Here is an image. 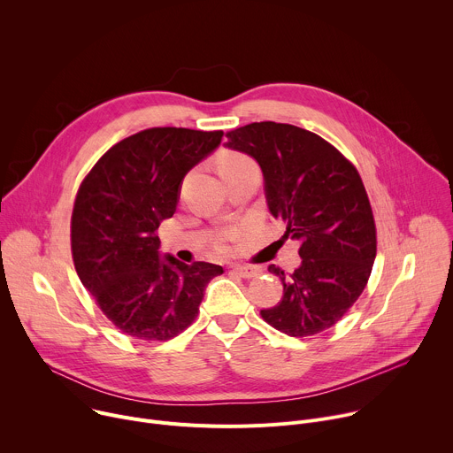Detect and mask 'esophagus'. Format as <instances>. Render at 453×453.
<instances>
[{
  "label": "esophagus",
  "instance_id": "esophagus-1",
  "mask_svg": "<svg viewBox=\"0 0 453 453\" xmlns=\"http://www.w3.org/2000/svg\"><path fill=\"white\" fill-rule=\"evenodd\" d=\"M231 273L240 276V278H245V280H250V278H256L257 274H260L262 271L256 269V267H243V265H233L231 267Z\"/></svg>",
  "mask_w": 453,
  "mask_h": 453
}]
</instances>
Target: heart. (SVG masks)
I'll use <instances>...</instances> for the list:
<instances>
[{"mask_svg": "<svg viewBox=\"0 0 453 453\" xmlns=\"http://www.w3.org/2000/svg\"><path fill=\"white\" fill-rule=\"evenodd\" d=\"M249 165H254V163H252V159H249L247 156L238 154V152H229V154H224V156H222V159H220V163H219V172H220V175H222V173H226V172H229V170H236V168L249 166ZM219 249H220V250H227V243L222 242V243L219 245Z\"/></svg>", "mask_w": 453, "mask_h": 453, "instance_id": "heart-1", "label": "heart"}]
</instances>
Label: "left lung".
<instances>
[{
    "label": "left lung",
    "instance_id": "1",
    "mask_svg": "<svg viewBox=\"0 0 453 453\" xmlns=\"http://www.w3.org/2000/svg\"><path fill=\"white\" fill-rule=\"evenodd\" d=\"M226 136L224 147L260 165L271 215L285 224V240L299 242L301 265L290 276L269 265L283 297L262 317L290 337L332 328L365 288L376 256L357 168L320 136L288 123H249Z\"/></svg>",
    "mask_w": 453,
    "mask_h": 453
}]
</instances>
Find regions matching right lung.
<instances>
[{
	"label": "right lung",
	"instance_id": "obj_1",
	"mask_svg": "<svg viewBox=\"0 0 453 453\" xmlns=\"http://www.w3.org/2000/svg\"><path fill=\"white\" fill-rule=\"evenodd\" d=\"M224 133L157 127L109 149L84 179L72 215V252L82 285L116 328L168 341L199 313L220 265H186L156 234L179 203L186 173L219 149Z\"/></svg>",
	"mask_w": 453,
	"mask_h": 453
}]
</instances>
